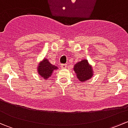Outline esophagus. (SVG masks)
<instances>
[{"mask_svg": "<svg viewBox=\"0 0 128 128\" xmlns=\"http://www.w3.org/2000/svg\"><path fill=\"white\" fill-rule=\"evenodd\" d=\"M67 68V64H60V68L61 69H66Z\"/></svg>", "mask_w": 128, "mask_h": 128, "instance_id": "1", "label": "esophagus"}]
</instances>
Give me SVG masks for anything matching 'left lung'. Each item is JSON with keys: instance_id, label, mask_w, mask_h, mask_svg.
Returning a JSON list of instances; mask_svg holds the SVG:
<instances>
[{"instance_id": "obj_1", "label": "left lung", "mask_w": 128, "mask_h": 128, "mask_svg": "<svg viewBox=\"0 0 128 128\" xmlns=\"http://www.w3.org/2000/svg\"><path fill=\"white\" fill-rule=\"evenodd\" d=\"M74 70L77 78L81 82L90 80L94 76V69L87 59H82L74 66Z\"/></svg>"}]
</instances>
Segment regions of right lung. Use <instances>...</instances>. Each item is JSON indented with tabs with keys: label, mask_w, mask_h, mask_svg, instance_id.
I'll return each mask as SVG.
<instances>
[{
	"label": "right lung",
	"mask_w": 128,
	"mask_h": 128,
	"mask_svg": "<svg viewBox=\"0 0 128 128\" xmlns=\"http://www.w3.org/2000/svg\"><path fill=\"white\" fill-rule=\"evenodd\" d=\"M36 69L38 74L41 76V77H42V79L46 80L49 77L52 76L54 70H58V68L51 64L48 59L44 58L40 62L37 66Z\"/></svg>",
	"instance_id": "right-lung-1"
}]
</instances>
